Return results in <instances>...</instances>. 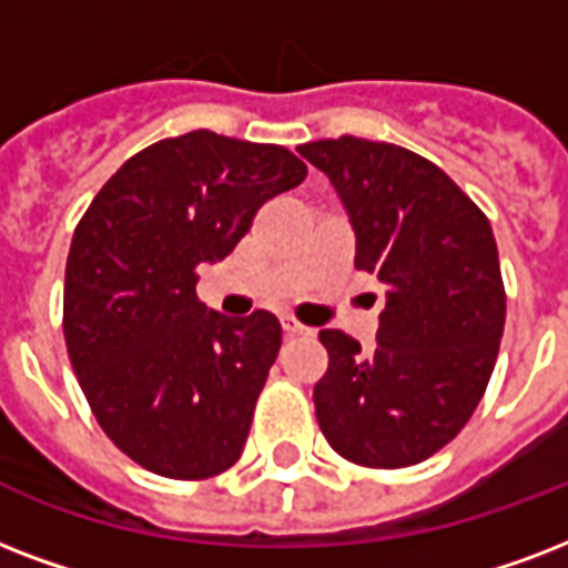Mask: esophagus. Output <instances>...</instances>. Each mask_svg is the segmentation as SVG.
Masks as SVG:
<instances>
[{"label":"esophagus","instance_id":"1","mask_svg":"<svg viewBox=\"0 0 568 568\" xmlns=\"http://www.w3.org/2000/svg\"><path fill=\"white\" fill-rule=\"evenodd\" d=\"M281 328H284V334H287V337H302V334H311V328L298 323L296 316H281Z\"/></svg>","mask_w":568,"mask_h":568}]
</instances>
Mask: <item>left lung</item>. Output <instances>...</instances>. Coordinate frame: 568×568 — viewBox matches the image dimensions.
Instances as JSON below:
<instances>
[{
	"mask_svg": "<svg viewBox=\"0 0 568 568\" xmlns=\"http://www.w3.org/2000/svg\"><path fill=\"white\" fill-rule=\"evenodd\" d=\"M296 151L344 201L355 270L388 293L373 353L341 328L320 332V429L364 468L424 463L468 424L498 358L507 293L489 219L435 162L399 144L341 135Z\"/></svg>",
	"mask_w": 568,
	"mask_h": 568,
	"instance_id": "1",
	"label": "left lung"
}]
</instances>
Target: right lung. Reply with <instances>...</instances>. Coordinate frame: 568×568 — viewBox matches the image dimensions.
<instances>
[{
  "label": "right lung",
  "mask_w": 568,
  "mask_h": 568,
  "mask_svg": "<svg viewBox=\"0 0 568 568\" xmlns=\"http://www.w3.org/2000/svg\"><path fill=\"white\" fill-rule=\"evenodd\" d=\"M305 178L281 144L195 130L130 156L79 219L64 344L97 424L148 471L206 480L240 459L281 325L270 311H206L197 266L224 261Z\"/></svg>",
  "instance_id": "1"
}]
</instances>
